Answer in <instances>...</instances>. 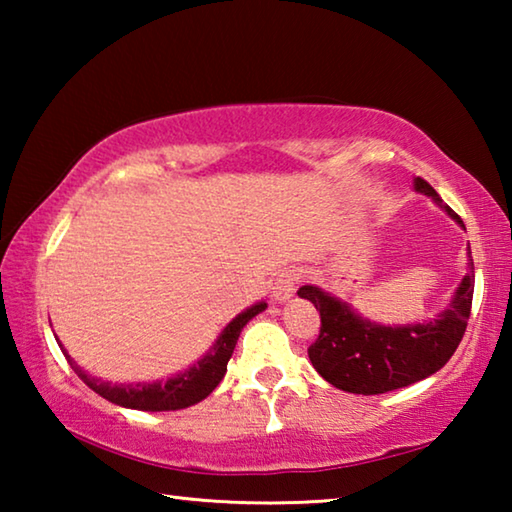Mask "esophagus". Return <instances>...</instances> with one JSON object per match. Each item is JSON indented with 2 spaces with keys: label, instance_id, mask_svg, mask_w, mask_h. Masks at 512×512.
I'll list each match as a JSON object with an SVG mask.
<instances>
[{
  "label": "esophagus",
  "instance_id": "34e87169",
  "mask_svg": "<svg viewBox=\"0 0 512 512\" xmlns=\"http://www.w3.org/2000/svg\"><path fill=\"white\" fill-rule=\"evenodd\" d=\"M298 282H300V273L296 271V268H289V271L277 275V280L273 284V291H271L273 300L275 302H287L293 296V291H296Z\"/></svg>",
  "mask_w": 512,
  "mask_h": 512
}]
</instances>
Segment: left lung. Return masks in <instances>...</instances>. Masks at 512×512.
Segmentation results:
<instances>
[{
    "label": "left lung",
    "mask_w": 512,
    "mask_h": 512,
    "mask_svg": "<svg viewBox=\"0 0 512 512\" xmlns=\"http://www.w3.org/2000/svg\"><path fill=\"white\" fill-rule=\"evenodd\" d=\"M415 192L431 196L443 210L461 223L452 207L443 203L427 180L415 178ZM467 257H472L467 253ZM474 262L458 284L447 309L427 323L377 325L354 314L348 302L325 293L314 284L300 287L298 296L320 311V334L309 345V361L329 384L345 393L379 395L427 379L452 359L461 343L472 309Z\"/></svg>",
    "instance_id": "8db88e82"
}]
</instances>
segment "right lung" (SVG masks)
Segmentation results:
<instances>
[{
	"label": "right lung",
	"mask_w": 512,
	"mask_h": 512,
	"mask_svg": "<svg viewBox=\"0 0 512 512\" xmlns=\"http://www.w3.org/2000/svg\"><path fill=\"white\" fill-rule=\"evenodd\" d=\"M264 309L266 302H257V305L241 311L237 318H232L230 323L225 325L219 339H216L210 352H207L201 361H196L192 368H187L176 377H171L167 381H153V384H146V381H140V384H110V381L92 377L81 366H76V361L69 357L63 345H58L60 350H63L69 366H72L76 375L83 379V384H88L94 393H99L103 397V400L124 406V409L137 411H178L205 400V397L219 386L225 370H228L232 352H235L241 329L246 327L250 318L262 314Z\"/></svg>",
	"instance_id": "1"
}]
</instances>
